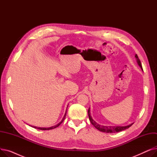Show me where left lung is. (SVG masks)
I'll return each instance as SVG.
<instances>
[{"label":"left lung","mask_w":157,"mask_h":157,"mask_svg":"<svg viewBox=\"0 0 157 157\" xmlns=\"http://www.w3.org/2000/svg\"><path fill=\"white\" fill-rule=\"evenodd\" d=\"M135 57L136 59V61L137 63L138 64V65L139 66L141 69L143 70V67H142V65H141V63L140 60L139 59V58L137 56V55L136 54ZM88 117H89V120L91 122L92 124L99 131L101 132H105V133H115V132H118L122 131V130H124L127 128H128L130 126H132V125L133 124V123H131V124L127 125V126H104V125H99L98 123H97L95 121H94L93 120V118H92L91 115H90V108L88 109Z\"/></svg>","instance_id":"1"}]
</instances>
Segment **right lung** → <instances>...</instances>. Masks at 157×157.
<instances>
[{
  "label": "right lung",
  "instance_id": "right-lung-1",
  "mask_svg": "<svg viewBox=\"0 0 157 157\" xmlns=\"http://www.w3.org/2000/svg\"><path fill=\"white\" fill-rule=\"evenodd\" d=\"M67 107H68V105H67ZM67 109H66L65 113V114H64V116H63V118H62V121H61L60 122H59V123H58V124H56V125H54V126L51 127H48V128H45V127H35V126H32V125H30V126H31V127H32L33 128H35L39 129V130H51V129H53V128H56L57 127H59V126L61 124V123L63 122V121L64 120V119H65V117H66V113H67Z\"/></svg>",
  "mask_w": 157,
  "mask_h": 157
}]
</instances>
